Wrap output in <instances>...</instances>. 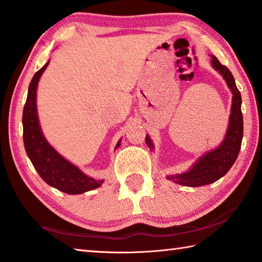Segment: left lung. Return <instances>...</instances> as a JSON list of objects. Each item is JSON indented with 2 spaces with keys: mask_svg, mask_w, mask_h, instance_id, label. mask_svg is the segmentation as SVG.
Returning <instances> with one entry per match:
<instances>
[{
  "mask_svg": "<svg viewBox=\"0 0 262 262\" xmlns=\"http://www.w3.org/2000/svg\"><path fill=\"white\" fill-rule=\"evenodd\" d=\"M212 65L223 75L228 87L234 95L229 127L221 145L199 158L189 172L167 177V179L173 182L187 185V187H201V185L210 184L226 175L238 157L242 139H243V115H242L241 108L242 97L238 88L236 87L235 79L227 66L222 65L215 56H212ZM145 142L150 149H154V144L149 136L145 137Z\"/></svg>",
  "mask_w": 262,
  "mask_h": 262,
  "instance_id": "left-lung-1",
  "label": "left lung"
}]
</instances>
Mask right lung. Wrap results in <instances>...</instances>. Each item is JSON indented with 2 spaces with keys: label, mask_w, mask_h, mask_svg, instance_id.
Here are the masks:
<instances>
[{
  "label": "right lung",
  "mask_w": 262,
  "mask_h": 262,
  "mask_svg": "<svg viewBox=\"0 0 262 262\" xmlns=\"http://www.w3.org/2000/svg\"><path fill=\"white\" fill-rule=\"evenodd\" d=\"M49 61L34 74L28 87L27 99L23 111V139L26 154L45 182L60 191L78 194L96 189L104 182L84 175L74 165L64 159L46 141L40 129L36 113V87ZM120 145L118 142L116 147Z\"/></svg>",
  "instance_id": "add662e5"
}]
</instances>
